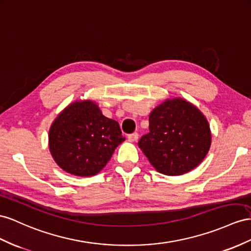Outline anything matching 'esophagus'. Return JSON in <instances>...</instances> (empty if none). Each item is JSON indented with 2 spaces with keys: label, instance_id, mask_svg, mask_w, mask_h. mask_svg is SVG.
<instances>
[{
  "label": "esophagus",
  "instance_id": "esophagus-1",
  "mask_svg": "<svg viewBox=\"0 0 251 251\" xmlns=\"http://www.w3.org/2000/svg\"><path fill=\"white\" fill-rule=\"evenodd\" d=\"M139 138V134L137 132H133V133H130L128 134V140L130 141V142H134V141H137Z\"/></svg>",
  "mask_w": 251,
  "mask_h": 251
}]
</instances>
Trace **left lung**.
Listing matches in <instances>:
<instances>
[{"label":"left lung","mask_w":251,"mask_h":251,"mask_svg":"<svg viewBox=\"0 0 251 251\" xmlns=\"http://www.w3.org/2000/svg\"><path fill=\"white\" fill-rule=\"evenodd\" d=\"M150 132L139 147L159 173L182 175L195 169L211 145L208 121L182 99L168 100L150 114Z\"/></svg>","instance_id":"obj_1"}]
</instances>
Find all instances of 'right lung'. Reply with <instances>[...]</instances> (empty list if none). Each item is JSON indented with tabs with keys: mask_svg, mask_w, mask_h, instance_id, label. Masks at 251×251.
<instances>
[{
	"mask_svg": "<svg viewBox=\"0 0 251 251\" xmlns=\"http://www.w3.org/2000/svg\"><path fill=\"white\" fill-rule=\"evenodd\" d=\"M125 138L117 121L102 115L91 100L68 106L50 126V151L56 163L75 176H93Z\"/></svg>",
	"mask_w": 251,
	"mask_h": 251,
	"instance_id": "add662e5",
	"label": "right lung"
}]
</instances>
